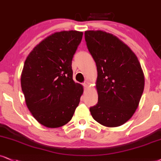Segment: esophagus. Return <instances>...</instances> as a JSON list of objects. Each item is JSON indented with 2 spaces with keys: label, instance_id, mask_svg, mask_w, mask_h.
I'll list each match as a JSON object with an SVG mask.
<instances>
[{
  "label": "esophagus",
  "instance_id": "1",
  "mask_svg": "<svg viewBox=\"0 0 161 161\" xmlns=\"http://www.w3.org/2000/svg\"><path fill=\"white\" fill-rule=\"evenodd\" d=\"M83 86H84V90H86V89L88 88V85H87V84H86V82L83 83Z\"/></svg>",
  "mask_w": 161,
  "mask_h": 161
}]
</instances>
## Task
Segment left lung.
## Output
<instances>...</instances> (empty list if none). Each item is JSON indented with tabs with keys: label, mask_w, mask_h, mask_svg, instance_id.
Listing matches in <instances>:
<instances>
[{
	"label": "left lung",
	"mask_w": 161,
	"mask_h": 161,
	"mask_svg": "<svg viewBox=\"0 0 161 161\" xmlns=\"http://www.w3.org/2000/svg\"><path fill=\"white\" fill-rule=\"evenodd\" d=\"M87 48L96 63L98 101L90 108L95 120L118 127L130 119L143 92V71L128 45L110 33L85 31Z\"/></svg>",
	"instance_id": "8db88e82"
}]
</instances>
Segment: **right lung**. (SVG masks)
<instances>
[{"label": "right lung", "mask_w": 161, "mask_h": 161, "mask_svg": "<svg viewBox=\"0 0 161 161\" xmlns=\"http://www.w3.org/2000/svg\"><path fill=\"white\" fill-rule=\"evenodd\" d=\"M76 31L53 33L26 59L21 90L33 116L47 128H59L71 119L84 92L73 80L71 61L82 39Z\"/></svg>", "instance_id": "right-lung-1"}]
</instances>
